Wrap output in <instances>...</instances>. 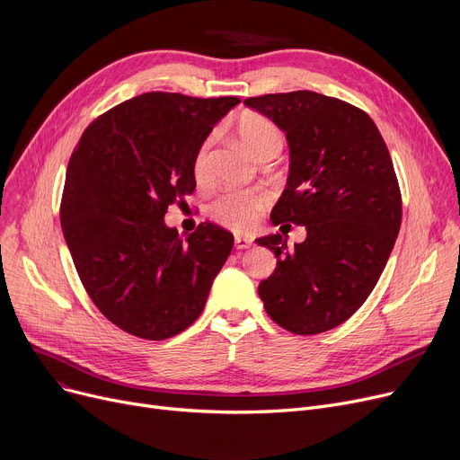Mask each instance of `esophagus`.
<instances>
[{"mask_svg":"<svg viewBox=\"0 0 460 460\" xmlns=\"http://www.w3.org/2000/svg\"><path fill=\"white\" fill-rule=\"evenodd\" d=\"M253 246V238L252 236H246V234H236L234 236V248L236 250H250Z\"/></svg>","mask_w":460,"mask_h":460,"instance_id":"esophagus-1","label":"esophagus"}]
</instances>
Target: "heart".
I'll return each mask as SVG.
<instances>
[{"instance_id":"1","label":"heart","mask_w":460,"mask_h":460,"mask_svg":"<svg viewBox=\"0 0 460 460\" xmlns=\"http://www.w3.org/2000/svg\"><path fill=\"white\" fill-rule=\"evenodd\" d=\"M236 132L246 145V149L261 162L269 156H276L281 149V134L269 119L261 115H246L238 120ZM210 147L212 139H207L199 149L193 173L198 179H205L210 169ZM269 207V196L262 190L229 191L217 198L214 203V216L224 226L234 231H250L261 217L262 210Z\"/></svg>"}]
</instances>
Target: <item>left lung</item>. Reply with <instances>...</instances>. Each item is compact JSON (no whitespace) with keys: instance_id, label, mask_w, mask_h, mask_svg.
<instances>
[{"instance_id":"obj_1","label":"left lung","mask_w":460,"mask_h":460,"mask_svg":"<svg viewBox=\"0 0 460 460\" xmlns=\"http://www.w3.org/2000/svg\"><path fill=\"white\" fill-rule=\"evenodd\" d=\"M244 104L288 145L287 186L270 220L307 233L295 248L279 233L255 238L278 259L259 296L288 332L332 330L367 300L395 246L402 205L388 147L366 111L332 96L293 91Z\"/></svg>"}]
</instances>
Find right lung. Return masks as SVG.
<instances>
[{
    "label": "right lung",
    "mask_w": 460,
    "mask_h": 460,
    "mask_svg": "<svg viewBox=\"0 0 460 460\" xmlns=\"http://www.w3.org/2000/svg\"><path fill=\"white\" fill-rule=\"evenodd\" d=\"M236 104L145 93L96 119L72 153L63 234L91 300L120 330L160 341L201 315L234 236L210 222L181 236L164 216L196 190L193 162Z\"/></svg>",
    "instance_id": "add662e5"
}]
</instances>
